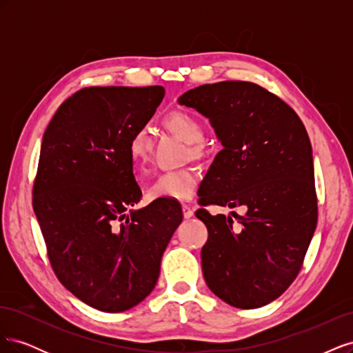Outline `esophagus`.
I'll return each instance as SVG.
<instances>
[{"label": "esophagus", "mask_w": 353, "mask_h": 353, "mask_svg": "<svg viewBox=\"0 0 353 353\" xmlns=\"http://www.w3.org/2000/svg\"><path fill=\"white\" fill-rule=\"evenodd\" d=\"M183 215H184L185 219L191 218V216H193V209H191V208L187 206V205H183Z\"/></svg>", "instance_id": "1"}]
</instances>
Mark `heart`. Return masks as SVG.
Listing matches in <instances>:
<instances>
[{
	"mask_svg": "<svg viewBox=\"0 0 353 353\" xmlns=\"http://www.w3.org/2000/svg\"><path fill=\"white\" fill-rule=\"evenodd\" d=\"M162 123L169 132L188 144V156L193 159H201L205 156V147L201 145L203 138H205V128L194 114L184 110H174L163 117ZM128 154H130L135 170L144 172L152 156L150 132L144 128L135 131L128 144ZM197 183L199 175L194 169L169 170V172H163L154 178L147 190V194L152 200H187L194 194Z\"/></svg>",
	"mask_w": 353,
	"mask_h": 353,
	"instance_id": "1",
	"label": "heart"
}]
</instances>
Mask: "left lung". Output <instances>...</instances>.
<instances>
[{"label":"left lung","mask_w":353,"mask_h":353,"mask_svg":"<svg viewBox=\"0 0 353 353\" xmlns=\"http://www.w3.org/2000/svg\"><path fill=\"white\" fill-rule=\"evenodd\" d=\"M179 104L209 117L223 148L203 179L196 216L209 237L201 249L206 284L241 309L268 305L301 272L316 228L312 147L301 117L279 95L245 81L206 83ZM244 205L239 228L206 205Z\"/></svg>","instance_id":"8db88e82"}]
</instances>
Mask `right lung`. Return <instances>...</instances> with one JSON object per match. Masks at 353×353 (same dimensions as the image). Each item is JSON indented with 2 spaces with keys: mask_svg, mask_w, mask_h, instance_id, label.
Returning a JSON list of instances; mask_svg holds the SVG:
<instances>
[{
  "mask_svg": "<svg viewBox=\"0 0 353 353\" xmlns=\"http://www.w3.org/2000/svg\"><path fill=\"white\" fill-rule=\"evenodd\" d=\"M165 88L90 87L57 109L42 137L32 205L59 281L103 312L152 293L183 221L179 203L141 200L128 144L152 119Z\"/></svg>",
  "mask_w": 353,
  "mask_h": 353,
  "instance_id": "1",
  "label": "right lung"
}]
</instances>
